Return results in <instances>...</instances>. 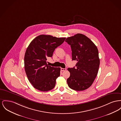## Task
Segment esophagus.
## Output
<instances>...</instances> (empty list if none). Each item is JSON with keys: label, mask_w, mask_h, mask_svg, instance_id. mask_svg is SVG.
<instances>
[{"label": "esophagus", "mask_w": 121, "mask_h": 121, "mask_svg": "<svg viewBox=\"0 0 121 121\" xmlns=\"http://www.w3.org/2000/svg\"><path fill=\"white\" fill-rule=\"evenodd\" d=\"M66 70V69H64V68H61V70L62 71H65Z\"/></svg>", "instance_id": "obj_1"}]
</instances>
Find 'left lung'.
<instances>
[{
	"label": "left lung",
	"instance_id": "left-lung-1",
	"mask_svg": "<svg viewBox=\"0 0 121 121\" xmlns=\"http://www.w3.org/2000/svg\"><path fill=\"white\" fill-rule=\"evenodd\" d=\"M65 42L70 45L72 60L77 61L76 67L68 69L70 73L68 85L72 90L84 91L92 85L97 75L98 50L91 39L82 34L68 37Z\"/></svg>",
	"mask_w": 121,
	"mask_h": 121
}]
</instances>
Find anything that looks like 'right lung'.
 <instances>
[{
	"instance_id": "obj_1",
	"label": "right lung",
	"mask_w": 121,
	"mask_h": 121,
	"mask_svg": "<svg viewBox=\"0 0 121 121\" xmlns=\"http://www.w3.org/2000/svg\"><path fill=\"white\" fill-rule=\"evenodd\" d=\"M65 38L41 35L29 44L24 57L25 69L30 82L36 89L48 91L55 87L61 69L48 65L47 60L52 56L55 49Z\"/></svg>"
}]
</instances>
